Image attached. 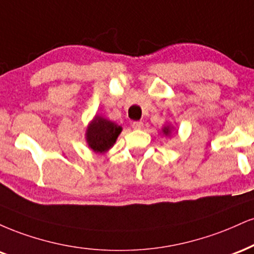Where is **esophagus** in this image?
<instances>
[{
  "mask_svg": "<svg viewBox=\"0 0 254 254\" xmlns=\"http://www.w3.org/2000/svg\"><path fill=\"white\" fill-rule=\"evenodd\" d=\"M132 127L134 129H141V128L144 127V124H142L141 121H135L132 124Z\"/></svg>",
  "mask_w": 254,
  "mask_h": 254,
  "instance_id": "esophagus-1",
  "label": "esophagus"
}]
</instances>
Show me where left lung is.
Instances as JSON below:
<instances>
[{
	"mask_svg": "<svg viewBox=\"0 0 254 254\" xmlns=\"http://www.w3.org/2000/svg\"><path fill=\"white\" fill-rule=\"evenodd\" d=\"M172 130H174V127H172L171 125H169V124L165 125V126L162 128V132H163V134L165 136H171Z\"/></svg>",
	"mask_w": 254,
	"mask_h": 254,
	"instance_id": "1",
	"label": "left lung"
}]
</instances>
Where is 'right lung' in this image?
Masks as SVG:
<instances>
[{"instance_id":"obj_1","label":"right lung","mask_w":254,"mask_h":254,"mask_svg":"<svg viewBox=\"0 0 254 254\" xmlns=\"http://www.w3.org/2000/svg\"><path fill=\"white\" fill-rule=\"evenodd\" d=\"M121 132L122 127L116 122L96 114L86 126V145L95 153L104 154L114 146Z\"/></svg>"}]
</instances>
